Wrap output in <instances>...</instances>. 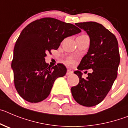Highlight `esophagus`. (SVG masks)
I'll use <instances>...</instances> for the list:
<instances>
[{
  "mask_svg": "<svg viewBox=\"0 0 128 128\" xmlns=\"http://www.w3.org/2000/svg\"><path fill=\"white\" fill-rule=\"evenodd\" d=\"M73 72V71H72L71 70H68V71H67V72H66V75L68 76V75H70V74H71Z\"/></svg>",
  "mask_w": 128,
  "mask_h": 128,
  "instance_id": "obj_1",
  "label": "esophagus"
}]
</instances>
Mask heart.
Masks as SVG:
<instances>
[{
    "label": "heart",
    "instance_id": "obj_1",
    "mask_svg": "<svg viewBox=\"0 0 128 128\" xmlns=\"http://www.w3.org/2000/svg\"><path fill=\"white\" fill-rule=\"evenodd\" d=\"M80 36H87L86 35V34H83V35H81ZM67 62L69 64H72V63L74 62V60L72 59V58H71V57H69L68 60H67Z\"/></svg>",
    "mask_w": 128,
    "mask_h": 128
}]
</instances>
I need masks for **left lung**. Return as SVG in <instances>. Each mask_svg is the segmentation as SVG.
<instances>
[{
  "label": "left lung",
  "instance_id": "left-lung-1",
  "mask_svg": "<svg viewBox=\"0 0 128 128\" xmlns=\"http://www.w3.org/2000/svg\"><path fill=\"white\" fill-rule=\"evenodd\" d=\"M86 31L90 38L88 51L82 59L74 74L79 78L77 86L71 87V94L77 103L94 106L106 96L117 76L120 63L118 41L116 37L101 24L95 22L76 23ZM93 69L86 78L81 70Z\"/></svg>",
  "mask_w": 128,
  "mask_h": 128
}]
</instances>
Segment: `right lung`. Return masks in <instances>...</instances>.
Listing matches in <instances>:
<instances>
[{
  "label": "right lung",
  "mask_w": 128,
  "mask_h": 128,
  "mask_svg": "<svg viewBox=\"0 0 128 128\" xmlns=\"http://www.w3.org/2000/svg\"><path fill=\"white\" fill-rule=\"evenodd\" d=\"M80 32L75 25L49 17L36 20L24 28L11 62L14 86L24 100L38 103L48 97L55 80L64 76L67 69L60 63L48 66L46 53L57 50L64 38Z\"/></svg>",
  "instance_id": "right-lung-1"
}]
</instances>
